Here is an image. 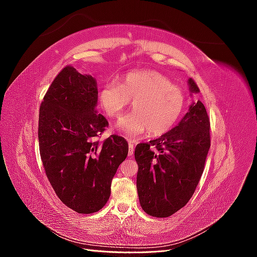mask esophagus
Instances as JSON below:
<instances>
[{
	"mask_svg": "<svg viewBox=\"0 0 257 257\" xmlns=\"http://www.w3.org/2000/svg\"><path fill=\"white\" fill-rule=\"evenodd\" d=\"M134 153V143L133 142H128V155H133Z\"/></svg>",
	"mask_w": 257,
	"mask_h": 257,
	"instance_id": "obj_1",
	"label": "esophagus"
}]
</instances>
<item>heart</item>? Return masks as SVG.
Here are the masks:
<instances>
[{
  "instance_id": "obj_1",
  "label": "heart",
  "mask_w": 257,
  "mask_h": 257,
  "mask_svg": "<svg viewBox=\"0 0 257 257\" xmlns=\"http://www.w3.org/2000/svg\"><path fill=\"white\" fill-rule=\"evenodd\" d=\"M133 100L134 111L119 120L116 130L127 137L148 133L160 136L174 127L184 107L183 92L174 82L154 71H136L123 77L122 83L108 82L99 91L104 111L118 118Z\"/></svg>"
}]
</instances>
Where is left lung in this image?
<instances>
[{"label": "left lung", "instance_id": "left-lung-1", "mask_svg": "<svg viewBox=\"0 0 257 257\" xmlns=\"http://www.w3.org/2000/svg\"><path fill=\"white\" fill-rule=\"evenodd\" d=\"M191 95L199 93L188 79ZM210 122L204 104L193 102L189 111L167 133L149 144H138L137 192L144 211L167 217L184 207L203 175L210 148Z\"/></svg>", "mask_w": 257, "mask_h": 257}]
</instances>
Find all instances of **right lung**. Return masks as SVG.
<instances>
[{
    "label": "right lung",
    "instance_id": "1",
    "mask_svg": "<svg viewBox=\"0 0 257 257\" xmlns=\"http://www.w3.org/2000/svg\"><path fill=\"white\" fill-rule=\"evenodd\" d=\"M96 80L72 66L64 67L44 97L40 108L38 143L46 175L58 197L78 213L102 209L128 145L112 135L96 138L108 121L95 109Z\"/></svg>",
    "mask_w": 257,
    "mask_h": 257
}]
</instances>
